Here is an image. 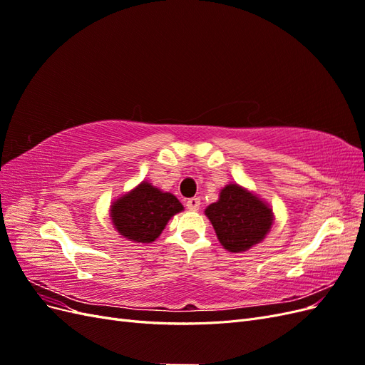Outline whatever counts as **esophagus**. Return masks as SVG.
<instances>
[{"instance_id": "obj_1", "label": "esophagus", "mask_w": 365, "mask_h": 365, "mask_svg": "<svg viewBox=\"0 0 365 365\" xmlns=\"http://www.w3.org/2000/svg\"><path fill=\"white\" fill-rule=\"evenodd\" d=\"M185 205H187V208L190 210V212H196V210H200L201 200H200V197H190V200L185 202Z\"/></svg>"}]
</instances>
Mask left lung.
I'll list each match as a JSON object with an SVG mask.
<instances>
[{"instance_id": "1", "label": "left lung", "mask_w": 365, "mask_h": 365, "mask_svg": "<svg viewBox=\"0 0 365 365\" xmlns=\"http://www.w3.org/2000/svg\"><path fill=\"white\" fill-rule=\"evenodd\" d=\"M219 244L228 252H245L268 236L274 212L259 195L236 182L220 189L219 200L205 208Z\"/></svg>"}]
</instances>
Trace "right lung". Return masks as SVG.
<instances>
[{"label": "right lung", "mask_w": 365, "mask_h": 365, "mask_svg": "<svg viewBox=\"0 0 365 365\" xmlns=\"http://www.w3.org/2000/svg\"><path fill=\"white\" fill-rule=\"evenodd\" d=\"M182 210L175 195L145 180L111 202L109 219L121 237L146 245L155 242L169 220Z\"/></svg>", "instance_id": "add662e5"}]
</instances>
